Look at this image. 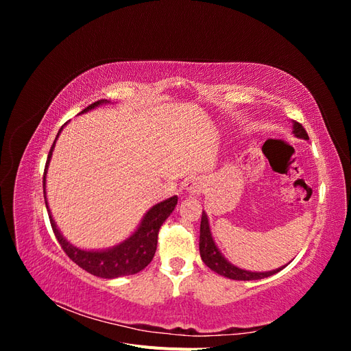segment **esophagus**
I'll return each mask as SVG.
<instances>
[{
	"instance_id": "obj_1",
	"label": "esophagus",
	"mask_w": 351,
	"mask_h": 351,
	"mask_svg": "<svg viewBox=\"0 0 351 351\" xmlns=\"http://www.w3.org/2000/svg\"><path fill=\"white\" fill-rule=\"evenodd\" d=\"M186 189L189 190L190 193H199L202 190V183L199 182L197 178H190L187 184H186Z\"/></svg>"
}]
</instances>
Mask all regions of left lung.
<instances>
[{"instance_id": "obj_1", "label": "left lung", "mask_w": 351, "mask_h": 351, "mask_svg": "<svg viewBox=\"0 0 351 351\" xmlns=\"http://www.w3.org/2000/svg\"><path fill=\"white\" fill-rule=\"evenodd\" d=\"M293 129H294L293 133L297 137H300V139H304V141L309 139V136H307V132L304 130V127L299 121H294ZM199 250H200V258L205 262L206 267H209L212 271H215L217 274L222 275V277H227L230 280H239V281L261 280V278L271 277V275L277 274L282 269V268H278V269L269 271V272H250V271L240 269V268L234 267V265L227 262L224 259V256L219 253V250L217 249L214 240H212L209 224H208V217L205 212L202 214V221H200Z\"/></svg>"}]
</instances>
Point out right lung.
I'll list each match as a JSON object with an SVG mask.
<instances>
[{
  "label": "right lung",
  "mask_w": 351,
  "mask_h": 351,
  "mask_svg": "<svg viewBox=\"0 0 351 351\" xmlns=\"http://www.w3.org/2000/svg\"><path fill=\"white\" fill-rule=\"evenodd\" d=\"M102 102H105V99L93 102L82 112H86L95 107H98V105H101ZM56 141L49 149L47 164H45V171H44V182H42L44 183V197H45L47 209H48V204H47V196H45V176H47V168L49 164V158L52 155V149H54ZM176 205H177V196L169 197L161 202V204L155 205L154 208L147 210L142 224L134 231V234L130 239H127L124 243L119 244V246L114 249L104 250V252H86V250H80L77 247L71 246V244L61 236V232L58 231L54 219L51 217L49 209H48V215H49L52 231H54L60 246L74 263L79 265L82 269L95 275V277L117 278V277H124V275H133V274L141 272L151 263L156 250L158 231L161 228L162 222L174 210Z\"/></svg>",
  "instance_id": "right-lung-1"
}]
</instances>
